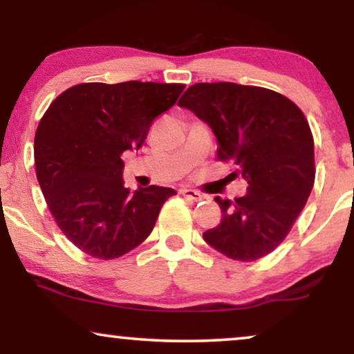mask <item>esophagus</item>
<instances>
[{
  "label": "esophagus",
  "mask_w": 354,
  "mask_h": 354,
  "mask_svg": "<svg viewBox=\"0 0 354 354\" xmlns=\"http://www.w3.org/2000/svg\"><path fill=\"white\" fill-rule=\"evenodd\" d=\"M178 193H180L182 196H185L187 200H190V201H200V200H203V198H205L200 192L192 190V188H180Z\"/></svg>",
  "instance_id": "esophagus-1"
}]
</instances>
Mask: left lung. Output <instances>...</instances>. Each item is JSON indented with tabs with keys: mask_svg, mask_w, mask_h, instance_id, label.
<instances>
[{
	"mask_svg": "<svg viewBox=\"0 0 354 354\" xmlns=\"http://www.w3.org/2000/svg\"><path fill=\"white\" fill-rule=\"evenodd\" d=\"M209 125L217 156L248 183L235 201L214 200L222 221L207 245L236 261H256L282 243L314 185V142L304 114L283 95L232 82L195 84L178 101Z\"/></svg>",
	"mask_w": 354,
	"mask_h": 354,
	"instance_id": "obj_1",
	"label": "left lung"
}]
</instances>
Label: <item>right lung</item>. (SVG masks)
I'll return each mask as SVG.
<instances>
[{"label": "right lung", "mask_w": 354, "mask_h": 354, "mask_svg": "<svg viewBox=\"0 0 354 354\" xmlns=\"http://www.w3.org/2000/svg\"><path fill=\"white\" fill-rule=\"evenodd\" d=\"M182 84H80L50 104L35 133L37 178L56 224L84 253L119 258L151 234L174 188L124 185L122 153L142 148Z\"/></svg>", "instance_id": "obj_1"}]
</instances>
